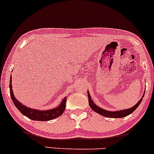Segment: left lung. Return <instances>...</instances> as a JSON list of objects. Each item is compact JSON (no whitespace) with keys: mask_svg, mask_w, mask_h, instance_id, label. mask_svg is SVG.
Instances as JSON below:
<instances>
[{"mask_svg":"<svg viewBox=\"0 0 154 154\" xmlns=\"http://www.w3.org/2000/svg\"><path fill=\"white\" fill-rule=\"evenodd\" d=\"M144 94L145 93H143V95L142 98H143ZM88 103H89V105L91 109L94 111H95L96 113L99 114L100 115H102L103 116H106V117H109V118H122V117H125V116H128L129 114H132V113L139 106V105L140 104L141 101H142L143 100V98H141L140 100L139 101L137 102L135 106H134L130 108V109H124V110L117 111H109L107 110H104V109H101V108L98 106L97 105H95L94 102L93 101V100L91 99V95H90L89 92L88 91Z\"/></svg>","mask_w":154,"mask_h":154,"instance_id":"left-lung-1","label":"left lung"}]
</instances>
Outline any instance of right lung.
I'll list each match as a JSON object with an SVG mask.
<instances>
[{
  "label": "right lung",
  "instance_id": "right-lung-1",
  "mask_svg": "<svg viewBox=\"0 0 154 154\" xmlns=\"http://www.w3.org/2000/svg\"><path fill=\"white\" fill-rule=\"evenodd\" d=\"M9 89L11 98L12 101L14 102L15 106L18 109V110L22 113L23 115H24L32 120H35V121H49V120L56 119V118L59 117V116H61L63 114L65 110V108H66V97L63 98L62 102L59 106L55 108V109H50V110L40 111L38 110V109H30V108L23 105L19 100L16 99L13 93L11 85V76L10 79Z\"/></svg>",
  "mask_w": 154,
  "mask_h": 154
}]
</instances>
